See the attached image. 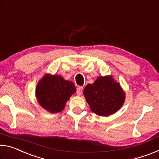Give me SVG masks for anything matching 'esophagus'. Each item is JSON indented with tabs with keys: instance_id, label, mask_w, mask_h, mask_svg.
Returning a JSON list of instances; mask_svg holds the SVG:
<instances>
[{
	"instance_id": "34e87169",
	"label": "esophagus",
	"mask_w": 159,
	"mask_h": 159,
	"mask_svg": "<svg viewBox=\"0 0 159 159\" xmlns=\"http://www.w3.org/2000/svg\"><path fill=\"white\" fill-rule=\"evenodd\" d=\"M83 88L82 87V86H79V87L77 88V90H76L77 95L79 96L81 95V94L83 93Z\"/></svg>"
}]
</instances>
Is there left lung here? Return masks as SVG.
<instances>
[{"mask_svg":"<svg viewBox=\"0 0 159 159\" xmlns=\"http://www.w3.org/2000/svg\"><path fill=\"white\" fill-rule=\"evenodd\" d=\"M83 94L90 109L102 116L114 114L125 100L124 93L112 76L98 77L93 84L86 85Z\"/></svg>","mask_w":159,"mask_h":159,"instance_id":"left-lung-1","label":"left lung"}]
</instances>
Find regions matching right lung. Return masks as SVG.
I'll return each instance as SVG.
<instances>
[{
  "label": "right lung",
  "mask_w": 159,
  "mask_h": 159,
  "mask_svg": "<svg viewBox=\"0 0 159 159\" xmlns=\"http://www.w3.org/2000/svg\"><path fill=\"white\" fill-rule=\"evenodd\" d=\"M75 92L73 83L56 75L44 76L37 85L36 90L39 104L51 113L62 111L66 101Z\"/></svg>",
  "instance_id": "add662e5"
}]
</instances>
